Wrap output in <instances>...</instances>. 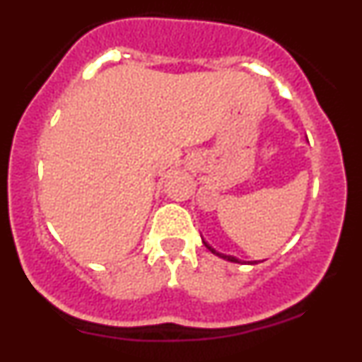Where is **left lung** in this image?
Masks as SVG:
<instances>
[{"mask_svg":"<svg viewBox=\"0 0 362 362\" xmlns=\"http://www.w3.org/2000/svg\"><path fill=\"white\" fill-rule=\"evenodd\" d=\"M202 243H204V245H206V247H207V250H209V252H213V253H214V255H218V257H219V259H223V260H228V262H235V264H250V265H253V264H259V260L245 262V260H240V259H236V257H233V255H226V253H221V252H218V250H216V248H213V247H211V245H209V243H207L204 238H202Z\"/></svg>","mask_w":362,"mask_h":362,"instance_id":"8db88e82","label":"left lung"}]
</instances>
